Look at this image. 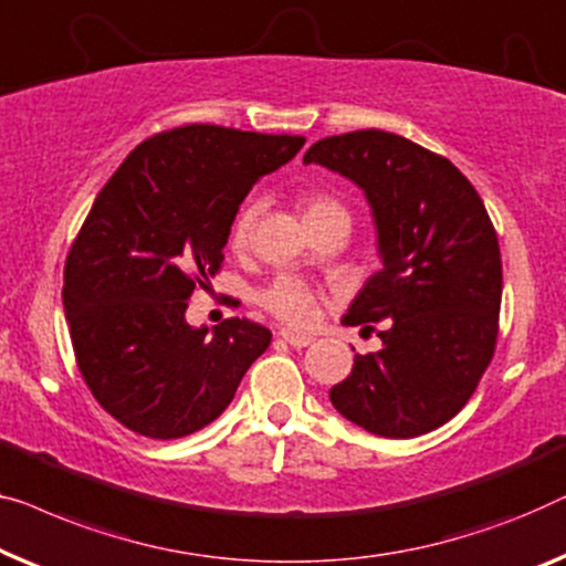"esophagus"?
<instances>
[{"mask_svg": "<svg viewBox=\"0 0 566 566\" xmlns=\"http://www.w3.org/2000/svg\"><path fill=\"white\" fill-rule=\"evenodd\" d=\"M281 339L285 342V344H291V347H296V349H303V347H308L311 342V337H303V334H293V332H281Z\"/></svg>", "mask_w": 566, "mask_h": 566, "instance_id": "34e87169", "label": "esophagus"}]
</instances>
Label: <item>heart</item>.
<instances>
[{
	"instance_id": "obj_1",
	"label": "heart",
	"mask_w": 566,
	"mask_h": 566,
	"mask_svg": "<svg viewBox=\"0 0 566 566\" xmlns=\"http://www.w3.org/2000/svg\"><path fill=\"white\" fill-rule=\"evenodd\" d=\"M301 209H303V222H306L308 229H314L318 224H329V222H344V224L352 222L349 209L329 193L301 196ZM255 217H258L255 203H244L232 224V234H229L232 248L237 250L248 248L252 227H255ZM260 301H263V306L275 318H281V322L289 326H296V329L308 326L316 316V296L311 293V289H306V285L293 281V277H277L275 283H270L263 291Z\"/></svg>"
}]
</instances>
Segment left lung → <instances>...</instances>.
I'll return each mask as SVG.
<instances>
[{"label":"left lung","instance_id":"8db88e82","mask_svg":"<svg viewBox=\"0 0 566 566\" xmlns=\"http://www.w3.org/2000/svg\"><path fill=\"white\" fill-rule=\"evenodd\" d=\"M363 188L382 268L342 324L378 332L329 390L344 419L385 439H411L454 419L493 359L503 265L474 186L441 155L382 129L324 137L303 155Z\"/></svg>","mask_w":566,"mask_h":566}]
</instances>
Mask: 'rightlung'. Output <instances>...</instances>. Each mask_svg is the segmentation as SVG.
Here are the masks:
<instances>
[{"label": "right lung", "mask_w": 566, "mask_h": 566, "mask_svg": "<svg viewBox=\"0 0 566 566\" xmlns=\"http://www.w3.org/2000/svg\"><path fill=\"white\" fill-rule=\"evenodd\" d=\"M298 135L188 125L135 147L96 196L65 258L63 308L88 390L150 439H181L232 403L270 329L186 322L222 268L240 203L303 147Z\"/></svg>", "instance_id": "1"}]
</instances>
